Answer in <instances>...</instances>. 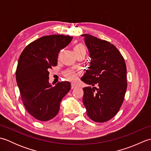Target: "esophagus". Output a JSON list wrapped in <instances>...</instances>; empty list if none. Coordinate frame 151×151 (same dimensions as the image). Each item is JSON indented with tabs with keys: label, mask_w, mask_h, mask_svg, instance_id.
<instances>
[{
	"label": "esophagus",
	"mask_w": 151,
	"mask_h": 151,
	"mask_svg": "<svg viewBox=\"0 0 151 151\" xmlns=\"http://www.w3.org/2000/svg\"><path fill=\"white\" fill-rule=\"evenodd\" d=\"M76 87V85L75 84H73V83H72V84H71V88L74 89V88H75Z\"/></svg>",
	"instance_id": "34e87169"
}]
</instances>
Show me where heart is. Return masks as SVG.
<instances>
[{
  "mask_svg": "<svg viewBox=\"0 0 151 151\" xmlns=\"http://www.w3.org/2000/svg\"><path fill=\"white\" fill-rule=\"evenodd\" d=\"M75 50H78V51L86 50V49H85L84 45L80 44L75 47ZM65 76L67 79L69 80V81H75V80H76V78H77V73H76L75 70H68L65 73Z\"/></svg>",
  "mask_w": 151,
  "mask_h": 151,
  "instance_id": "heart-1",
  "label": "heart"
}]
</instances>
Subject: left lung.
<instances>
[{
	"label": "left lung",
	"mask_w": 151,
	"mask_h": 151,
	"mask_svg": "<svg viewBox=\"0 0 151 151\" xmlns=\"http://www.w3.org/2000/svg\"><path fill=\"white\" fill-rule=\"evenodd\" d=\"M81 36L90 57L81 78L88 85L83 88V103L91 120L103 123L117 114L123 102L127 88L126 63L113 44L90 34Z\"/></svg>",
	"instance_id": "1"
}]
</instances>
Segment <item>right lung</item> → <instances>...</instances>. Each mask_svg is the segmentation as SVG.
I'll list each match as a JSON object with an SVG mask.
<instances>
[{"mask_svg":"<svg viewBox=\"0 0 151 151\" xmlns=\"http://www.w3.org/2000/svg\"><path fill=\"white\" fill-rule=\"evenodd\" d=\"M72 36H43L25 47L19 56L16 81L24 106L32 116L41 121L54 118L62 99L70 89L69 82H59L52 87L49 69L56 66L58 53L68 45Z\"/></svg>","mask_w":151,"mask_h":151,"instance_id":"obj_1","label":"right lung"}]
</instances>
